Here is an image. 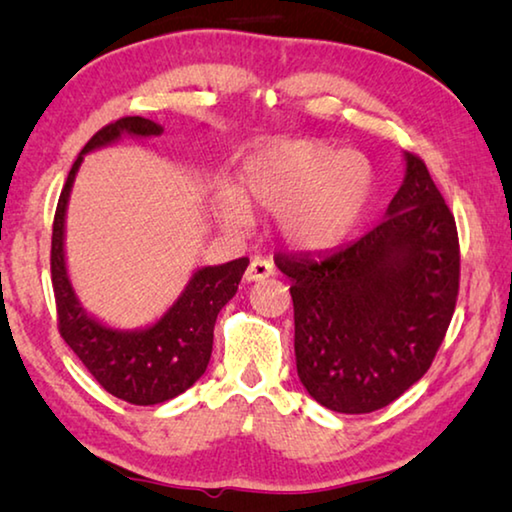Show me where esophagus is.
Instances as JSON below:
<instances>
[{
	"label": "esophagus",
	"mask_w": 512,
	"mask_h": 512,
	"mask_svg": "<svg viewBox=\"0 0 512 512\" xmlns=\"http://www.w3.org/2000/svg\"><path fill=\"white\" fill-rule=\"evenodd\" d=\"M275 273L273 262H268L264 257H255L250 259V264L246 268V280L248 282H262L266 277H271Z\"/></svg>",
	"instance_id": "1"
}]
</instances>
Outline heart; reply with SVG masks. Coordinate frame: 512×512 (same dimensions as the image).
Returning a JSON list of instances; mask_svg holds the SVG:
<instances>
[{
	"instance_id": "heart-1",
	"label": "heart",
	"mask_w": 512,
	"mask_h": 512,
	"mask_svg": "<svg viewBox=\"0 0 512 512\" xmlns=\"http://www.w3.org/2000/svg\"><path fill=\"white\" fill-rule=\"evenodd\" d=\"M372 169L359 153L318 140L280 142L255 153L241 171L239 194L223 192L216 212L225 228L250 223V207L280 214L282 237L300 250L336 246L366 210Z\"/></svg>"
}]
</instances>
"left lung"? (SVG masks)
Returning <instances> with one entry per match:
<instances>
[{
    "mask_svg": "<svg viewBox=\"0 0 512 512\" xmlns=\"http://www.w3.org/2000/svg\"><path fill=\"white\" fill-rule=\"evenodd\" d=\"M386 219L348 246L277 253L289 275L296 366L307 393L336 413H372L429 370L452 323L461 253L454 214L418 155Z\"/></svg>",
    "mask_w": 512,
    "mask_h": 512,
    "instance_id": "8db88e82",
    "label": "left lung"
}]
</instances>
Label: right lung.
Masks as SVG:
<instances>
[{"mask_svg":"<svg viewBox=\"0 0 512 512\" xmlns=\"http://www.w3.org/2000/svg\"><path fill=\"white\" fill-rule=\"evenodd\" d=\"M162 131L160 124L144 117H124L103 126L72 164L51 235V282L60 336L110 395L137 406L173 400L203 377L212 357L216 316L237 293L248 266V257H239L228 264L198 268L178 300L153 325L140 329L110 327L83 309L65 264V216L76 173L85 155L119 142L124 135L158 137Z\"/></svg>","mask_w":512,"mask_h":512,"instance_id":"1","label":"right lung"}]
</instances>
